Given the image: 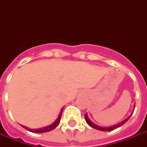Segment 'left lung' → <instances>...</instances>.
<instances>
[{
    "label": "left lung",
    "mask_w": 147,
    "mask_h": 147,
    "mask_svg": "<svg viewBox=\"0 0 147 147\" xmlns=\"http://www.w3.org/2000/svg\"><path fill=\"white\" fill-rule=\"evenodd\" d=\"M134 107H135V105H134ZM132 113H134V112H132ZM131 115H132V113L131 114V115H130V116H128L127 119H125V120H123L122 121H121L120 123H118L117 125H113V126H110V127H101V126H98V125H96V124H94V122H92V121H90V119H89V118H88V114H87V113H86L85 115H84V119H85L86 122L88 124V125H90V127H93V128H94V129L99 130V131H113L114 129H116V128H118V127H121V125H123L125 122H127V120L130 119V117L131 116Z\"/></svg>",
    "instance_id": "obj_1"
}]
</instances>
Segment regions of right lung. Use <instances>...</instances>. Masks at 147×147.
Segmentation results:
<instances>
[{
  "label": "right lung",
  "instance_id": "obj_1",
  "mask_svg": "<svg viewBox=\"0 0 147 147\" xmlns=\"http://www.w3.org/2000/svg\"><path fill=\"white\" fill-rule=\"evenodd\" d=\"M63 108H62L61 111H60V113H59V115H58V118H57L53 123L51 124V125H49V126H46V127H41V128H38V129H31V128H28V127H26V126H22L24 128H26V130H28V131L33 132V133H45V132H49L53 130L54 128L59 125V122H60V119H61V116H62V113H63Z\"/></svg>",
  "mask_w": 147,
  "mask_h": 147
}]
</instances>
